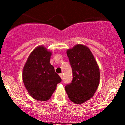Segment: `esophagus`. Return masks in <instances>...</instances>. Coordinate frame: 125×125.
Listing matches in <instances>:
<instances>
[{
	"mask_svg": "<svg viewBox=\"0 0 125 125\" xmlns=\"http://www.w3.org/2000/svg\"><path fill=\"white\" fill-rule=\"evenodd\" d=\"M59 76L61 77V79L62 78V77H63V74H62V73H61V74H59Z\"/></svg>",
	"mask_w": 125,
	"mask_h": 125,
	"instance_id": "1",
	"label": "esophagus"
}]
</instances>
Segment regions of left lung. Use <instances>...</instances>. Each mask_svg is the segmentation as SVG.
I'll use <instances>...</instances> for the list:
<instances>
[{"instance_id": "left-lung-1", "label": "left lung", "mask_w": 125, "mask_h": 125, "mask_svg": "<svg viewBox=\"0 0 125 125\" xmlns=\"http://www.w3.org/2000/svg\"><path fill=\"white\" fill-rule=\"evenodd\" d=\"M72 69L71 83L65 86L69 99L82 104L94 96L100 82L99 67L89 48L77 44L66 51Z\"/></svg>"}]
</instances>
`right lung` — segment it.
Returning <instances> with one entry per match:
<instances>
[{
	"label": "right lung",
	"mask_w": 125,
	"mask_h": 125,
	"mask_svg": "<svg viewBox=\"0 0 125 125\" xmlns=\"http://www.w3.org/2000/svg\"><path fill=\"white\" fill-rule=\"evenodd\" d=\"M52 54L44 46H38L29 54L23 69L24 85L29 94L38 101L49 99L61 82L50 63Z\"/></svg>",
	"instance_id": "1"
}]
</instances>
